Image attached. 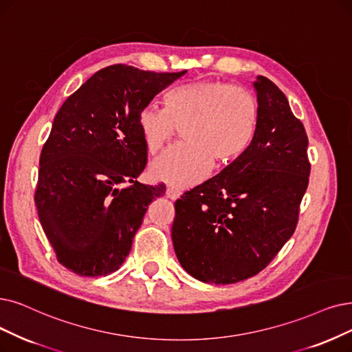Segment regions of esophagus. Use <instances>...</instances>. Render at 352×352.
<instances>
[{
    "label": "esophagus",
    "instance_id": "obj_1",
    "mask_svg": "<svg viewBox=\"0 0 352 352\" xmlns=\"http://www.w3.org/2000/svg\"><path fill=\"white\" fill-rule=\"evenodd\" d=\"M166 195H167V198H170L172 201H175V199H177L179 196L182 195V190L177 189V188H173V186H168V188L166 189Z\"/></svg>",
    "mask_w": 352,
    "mask_h": 352
}]
</instances>
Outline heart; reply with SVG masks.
Here are the masks:
<instances>
[{
  "label": "heart",
  "instance_id": "obj_1",
  "mask_svg": "<svg viewBox=\"0 0 352 352\" xmlns=\"http://www.w3.org/2000/svg\"><path fill=\"white\" fill-rule=\"evenodd\" d=\"M256 96L241 87L202 79L184 83L138 112L137 125L148 153H159L180 127L184 142L151 164L154 177L185 188L202 180L212 163L230 164L251 146L258 127Z\"/></svg>",
  "mask_w": 352,
  "mask_h": 352
}]
</instances>
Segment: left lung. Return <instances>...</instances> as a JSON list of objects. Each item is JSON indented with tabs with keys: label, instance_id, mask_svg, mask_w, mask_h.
<instances>
[{
	"label": "left lung",
	"instance_id": "left-lung-1",
	"mask_svg": "<svg viewBox=\"0 0 352 352\" xmlns=\"http://www.w3.org/2000/svg\"><path fill=\"white\" fill-rule=\"evenodd\" d=\"M252 85L260 118L251 146L175 204V252L204 283L231 285L264 270L296 230L309 184L303 124L270 79Z\"/></svg>",
	"mask_w": 352,
	"mask_h": 352
}]
</instances>
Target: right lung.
Returning <instances> with one entry per match:
<instances>
[{"label":"right lung","mask_w":352,"mask_h":352,"mask_svg":"<svg viewBox=\"0 0 352 352\" xmlns=\"http://www.w3.org/2000/svg\"><path fill=\"white\" fill-rule=\"evenodd\" d=\"M182 72L127 65L98 70L56 114L41 148L34 202L56 258L79 276L118 270L164 184L143 185L138 112Z\"/></svg>","instance_id":"1"}]
</instances>
